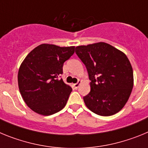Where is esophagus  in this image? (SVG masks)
I'll return each instance as SVG.
<instances>
[{"label": "esophagus", "instance_id": "34e87169", "mask_svg": "<svg viewBox=\"0 0 148 148\" xmlns=\"http://www.w3.org/2000/svg\"><path fill=\"white\" fill-rule=\"evenodd\" d=\"M81 84H82V81L78 80V82H77L76 84H73V87H75V89H78V87H79V85H80Z\"/></svg>", "mask_w": 148, "mask_h": 148}]
</instances>
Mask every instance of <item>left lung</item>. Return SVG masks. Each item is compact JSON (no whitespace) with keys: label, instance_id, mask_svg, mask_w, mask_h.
I'll list each match as a JSON object with an SVG mask.
<instances>
[{"label":"left lung","instance_id":"8db88e82","mask_svg":"<svg viewBox=\"0 0 148 148\" xmlns=\"http://www.w3.org/2000/svg\"><path fill=\"white\" fill-rule=\"evenodd\" d=\"M75 53L91 81L90 92L84 97L87 108L102 116L119 112L133 87V68L126 55L104 42L78 46Z\"/></svg>","mask_w":148,"mask_h":148}]
</instances>
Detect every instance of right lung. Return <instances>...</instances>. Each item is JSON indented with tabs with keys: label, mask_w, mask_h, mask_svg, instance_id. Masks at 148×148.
<instances>
[{
	"label": "right lung",
	"mask_w": 148,
	"mask_h": 148,
	"mask_svg": "<svg viewBox=\"0 0 148 148\" xmlns=\"http://www.w3.org/2000/svg\"><path fill=\"white\" fill-rule=\"evenodd\" d=\"M74 53L73 46L43 44L24 58L18 70V87L24 102L34 112L50 116L64 108L73 90L59 76L64 63Z\"/></svg>",
	"instance_id": "obj_1"
}]
</instances>
